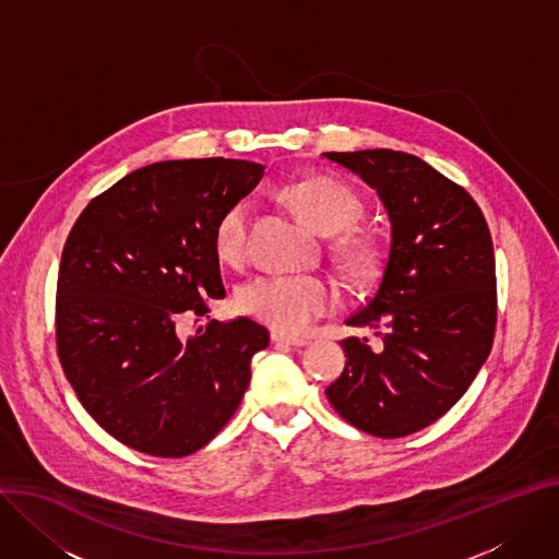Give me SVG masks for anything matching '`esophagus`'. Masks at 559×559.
Wrapping results in <instances>:
<instances>
[{"label":"esophagus","instance_id":"esophagus-1","mask_svg":"<svg viewBox=\"0 0 559 559\" xmlns=\"http://www.w3.org/2000/svg\"><path fill=\"white\" fill-rule=\"evenodd\" d=\"M272 341H274V343H283V345H294V347H302V345L310 343L308 338L287 336V334H283V332H272Z\"/></svg>","mask_w":559,"mask_h":559}]
</instances>
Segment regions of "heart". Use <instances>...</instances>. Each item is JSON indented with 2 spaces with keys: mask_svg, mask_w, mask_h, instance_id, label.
<instances>
[{
  "mask_svg": "<svg viewBox=\"0 0 559 559\" xmlns=\"http://www.w3.org/2000/svg\"><path fill=\"white\" fill-rule=\"evenodd\" d=\"M285 198L312 227L336 234L332 251L349 274H366L374 265V242L347 227L361 216V198L347 185L317 176L283 189ZM249 202H234L214 227L216 257L227 265L242 263L249 234ZM338 302L336 289L319 276H257L236 292V308L278 332H300L310 321L330 314Z\"/></svg>",
  "mask_w": 559,
  "mask_h": 559,
  "instance_id": "1",
  "label": "heart"
}]
</instances>
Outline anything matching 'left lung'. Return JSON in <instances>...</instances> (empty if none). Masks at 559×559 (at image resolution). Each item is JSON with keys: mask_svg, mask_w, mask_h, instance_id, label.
<instances>
[{"mask_svg": "<svg viewBox=\"0 0 559 559\" xmlns=\"http://www.w3.org/2000/svg\"><path fill=\"white\" fill-rule=\"evenodd\" d=\"M323 156L374 187L392 225L377 289L345 321L372 328L383 347L341 341L347 361L325 394L354 428L381 439L413 435L464 396L490 354V229L473 195L417 156L392 148Z\"/></svg>", "mask_w": 559, "mask_h": 559, "instance_id": "8db88e82", "label": "left lung"}]
</instances>
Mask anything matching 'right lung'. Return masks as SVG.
Listing matches in <instances>:
<instances>
[{"mask_svg": "<svg viewBox=\"0 0 559 559\" xmlns=\"http://www.w3.org/2000/svg\"><path fill=\"white\" fill-rule=\"evenodd\" d=\"M263 174L229 158L154 163L75 221L58 274V357L84 411L120 443L187 456L240 405L270 332L245 317L212 319L180 341L178 321L225 298L214 227Z\"/></svg>", "mask_w": 559, "mask_h": 559, "instance_id": "obj_1", "label": "right lung"}]
</instances>
